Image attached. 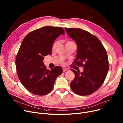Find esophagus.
I'll use <instances>...</instances> for the list:
<instances>
[{"label": "esophagus", "mask_w": 123, "mask_h": 123, "mask_svg": "<svg viewBox=\"0 0 123 123\" xmlns=\"http://www.w3.org/2000/svg\"><path fill=\"white\" fill-rule=\"evenodd\" d=\"M69 69L68 68H63V72H66L67 71H69Z\"/></svg>", "instance_id": "1"}]
</instances>
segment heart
Wrapping results in <instances>:
<instances>
[{
    "label": "heart",
    "instance_id": "obj_1",
    "mask_svg": "<svg viewBox=\"0 0 123 123\" xmlns=\"http://www.w3.org/2000/svg\"><path fill=\"white\" fill-rule=\"evenodd\" d=\"M71 42V41H68L67 43H69V42ZM58 44V41H56V42H55L53 43V45H52V49H55V48L56 47V46H57Z\"/></svg>",
    "mask_w": 123,
    "mask_h": 123
}]
</instances>
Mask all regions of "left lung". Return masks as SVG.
<instances>
[{
	"mask_svg": "<svg viewBox=\"0 0 123 123\" xmlns=\"http://www.w3.org/2000/svg\"><path fill=\"white\" fill-rule=\"evenodd\" d=\"M65 30L77 44V58L73 63L84 67L82 72L71 70L75 77L70 83L71 88L79 95H90L101 86L106 78L109 68L106 50L99 39L87 31L73 28Z\"/></svg>",
	"mask_w": 123,
	"mask_h": 123,
	"instance_id": "1",
	"label": "left lung"
}]
</instances>
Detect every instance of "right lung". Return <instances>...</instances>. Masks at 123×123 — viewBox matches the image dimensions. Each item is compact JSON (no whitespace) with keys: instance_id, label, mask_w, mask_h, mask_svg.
Segmentation results:
<instances>
[{"instance_id":"obj_1","label":"right lung","mask_w":123,"mask_h":123,"mask_svg":"<svg viewBox=\"0 0 123 123\" xmlns=\"http://www.w3.org/2000/svg\"><path fill=\"white\" fill-rule=\"evenodd\" d=\"M64 34L62 27L44 26L24 38L16 57V68L19 80L30 93L40 96L49 93L56 78L62 74L60 66L47 69L43 60L44 56L51 54L57 37Z\"/></svg>"}]
</instances>
